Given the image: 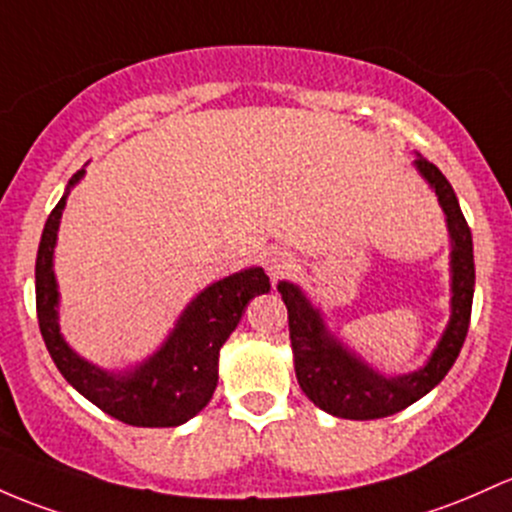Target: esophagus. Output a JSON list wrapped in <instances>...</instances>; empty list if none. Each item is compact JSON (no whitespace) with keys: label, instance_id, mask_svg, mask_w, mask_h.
I'll list each match as a JSON object with an SVG mask.
<instances>
[{"label":"esophagus","instance_id":"obj_1","mask_svg":"<svg viewBox=\"0 0 512 512\" xmlns=\"http://www.w3.org/2000/svg\"><path fill=\"white\" fill-rule=\"evenodd\" d=\"M265 267L272 277H279V274L289 272L294 267V255L286 252L284 247H272V250L265 252Z\"/></svg>","mask_w":512,"mask_h":512}]
</instances>
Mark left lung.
I'll use <instances>...</instances> for the list:
<instances>
[{
  "mask_svg": "<svg viewBox=\"0 0 512 512\" xmlns=\"http://www.w3.org/2000/svg\"><path fill=\"white\" fill-rule=\"evenodd\" d=\"M415 170L430 184L445 211L449 230V274H452V299H449V323L428 362L408 374H384L362 355L342 342L325 325L323 313L291 282H279L289 311V338L294 350V369L301 391L320 411L347 420L386 418L423 398L445 379L462 350L469 330L471 301H474V243L466 218L459 209L457 194L447 177L423 155L415 157Z\"/></svg>",
  "mask_w": 512,
  "mask_h": 512,
  "instance_id": "1",
  "label": "left lung"
}]
</instances>
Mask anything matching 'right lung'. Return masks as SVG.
I'll return each instance as SVG.
<instances>
[{
  "instance_id": "right-lung-1",
  "label": "right lung",
  "mask_w": 512,
  "mask_h": 512,
  "mask_svg": "<svg viewBox=\"0 0 512 512\" xmlns=\"http://www.w3.org/2000/svg\"><path fill=\"white\" fill-rule=\"evenodd\" d=\"M84 177V167L67 182L63 199L50 211L36 257V311L41 335L55 367L87 401L136 428H177L206 408L218 384V355L247 303L267 294L269 277L262 267H247L218 279L194 296L179 313L165 342L136 367L101 369L77 355L60 333V291L53 257L70 189Z\"/></svg>"
}]
</instances>
